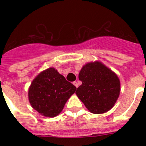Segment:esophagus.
Wrapping results in <instances>:
<instances>
[{
    "label": "esophagus",
    "mask_w": 146,
    "mask_h": 146,
    "mask_svg": "<svg viewBox=\"0 0 146 146\" xmlns=\"http://www.w3.org/2000/svg\"><path fill=\"white\" fill-rule=\"evenodd\" d=\"M73 84L74 85V86H75L76 88L78 87V83H77V82H76V81H74V82H73Z\"/></svg>",
    "instance_id": "34e87169"
}]
</instances>
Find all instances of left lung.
Returning <instances> with one entry per match:
<instances>
[{
	"label": "left lung",
	"instance_id": "left-lung-1",
	"mask_svg": "<svg viewBox=\"0 0 146 146\" xmlns=\"http://www.w3.org/2000/svg\"><path fill=\"white\" fill-rule=\"evenodd\" d=\"M79 80L82 85L76 94L91 113L102 114L113 108L121 91L114 72L99 60L89 62L80 71Z\"/></svg>",
	"mask_w": 146,
	"mask_h": 146
}]
</instances>
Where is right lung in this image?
<instances>
[{
  "label": "right lung",
  "mask_w": 146,
  "mask_h": 146,
  "mask_svg": "<svg viewBox=\"0 0 146 146\" xmlns=\"http://www.w3.org/2000/svg\"><path fill=\"white\" fill-rule=\"evenodd\" d=\"M77 88L53 67L40 72L28 88V100L32 108L45 117L60 114L67 100Z\"/></svg>",
  "instance_id": "1"
}]
</instances>
